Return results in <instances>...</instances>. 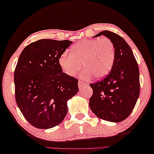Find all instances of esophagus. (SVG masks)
<instances>
[{
  "mask_svg": "<svg viewBox=\"0 0 154 154\" xmlns=\"http://www.w3.org/2000/svg\"><path fill=\"white\" fill-rule=\"evenodd\" d=\"M84 86H86V84L84 83L82 80L78 81V87H79V88L81 89Z\"/></svg>",
  "mask_w": 154,
  "mask_h": 154,
  "instance_id": "obj_1",
  "label": "esophagus"
}]
</instances>
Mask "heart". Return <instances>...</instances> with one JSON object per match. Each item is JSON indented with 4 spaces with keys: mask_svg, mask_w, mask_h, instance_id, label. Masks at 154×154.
Instances as JSON below:
<instances>
[{
    "mask_svg": "<svg viewBox=\"0 0 154 154\" xmlns=\"http://www.w3.org/2000/svg\"><path fill=\"white\" fill-rule=\"evenodd\" d=\"M114 43L107 37L82 40L71 47L70 53L64 52L58 63L64 73L73 76L82 68L86 76L92 75L96 79L107 76L114 63Z\"/></svg>",
    "mask_w": 154,
    "mask_h": 154,
    "instance_id": "heart-1",
    "label": "heart"
}]
</instances>
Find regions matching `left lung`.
Listing matches in <instances>:
<instances>
[{
    "label": "left lung",
    "mask_w": 154,
    "mask_h": 154,
    "mask_svg": "<svg viewBox=\"0 0 154 154\" xmlns=\"http://www.w3.org/2000/svg\"><path fill=\"white\" fill-rule=\"evenodd\" d=\"M101 35L114 43V63L107 76L90 84L93 94L89 106L99 118L120 122L130 115L139 98V68L132 51L123 38L109 30H103L94 37Z\"/></svg>",
    "instance_id": "left-lung-1"
}]
</instances>
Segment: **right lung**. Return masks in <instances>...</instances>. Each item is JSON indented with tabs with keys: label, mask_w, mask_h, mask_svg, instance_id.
<instances>
[{
	"label": "right lung",
	"mask_w": 154,
	"mask_h": 154,
	"mask_svg": "<svg viewBox=\"0 0 154 154\" xmlns=\"http://www.w3.org/2000/svg\"><path fill=\"white\" fill-rule=\"evenodd\" d=\"M72 42L41 39L26 46L16 66L15 99L25 119L40 129L58 125L67 101L78 92V80L62 72L58 59Z\"/></svg>",
	"instance_id": "1"
}]
</instances>
